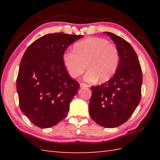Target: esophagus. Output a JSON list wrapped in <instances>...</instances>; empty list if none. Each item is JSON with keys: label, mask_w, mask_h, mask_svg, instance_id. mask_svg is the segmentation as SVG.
<instances>
[{"label": "esophagus", "mask_w": 160, "mask_h": 160, "mask_svg": "<svg viewBox=\"0 0 160 160\" xmlns=\"http://www.w3.org/2000/svg\"><path fill=\"white\" fill-rule=\"evenodd\" d=\"M80 88H88L89 87V85H87L85 83H80Z\"/></svg>", "instance_id": "esophagus-1"}]
</instances>
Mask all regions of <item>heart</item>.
Here are the masks:
<instances>
[{"label": "heart", "instance_id": "b5f03b06", "mask_svg": "<svg viewBox=\"0 0 160 160\" xmlns=\"http://www.w3.org/2000/svg\"><path fill=\"white\" fill-rule=\"evenodd\" d=\"M63 61L72 78L82 75L89 69L85 80L101 82L109 80L117 70L119 53L115 46L102 38H89L75 44L73 51H68L63 54Z\"/></svg>", "mask_w": 160, "mask_h": 160}]
</instances>
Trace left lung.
I'll return each instance as SVG.
<instances>
[{"mask_svg":"<svg viewBox=\"0 0 160 160\" xmlns=\"http://www.w3.org/2000/svg\"><path fill=\"white\" fill-rule=\"evenodd\" d=\"M116 45L119 63L107 82L92 86L89 112L92 119L105 128H115L128 121L141 98L142 69L133 48L121 37L105 32Z\"/></svg>","mask_w":160,"mask_h":160,"instance_id":"left-lung-1","label":"left lung"}]
</instances>
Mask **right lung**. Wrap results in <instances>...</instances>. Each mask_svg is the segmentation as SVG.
Listing matches in <instances>:
<instances>
[{"label": "right lung", "instance_id": "right-lung-1", "mask_svg": "<svg viewBox=\"0 0 160 160\" xmlns=\"http://www.w3.org/2000/svg\"><path fill=\"white\" fill-rule=\"evenodd\" d=\"M82 37L63 32L46 34L24 53L16 86L20 109L34 125L50 128L66 117L80 85L69 76L63 54Z\"/></svg>", "mask_w": 160, "mask_h": 160}]
</instances>
